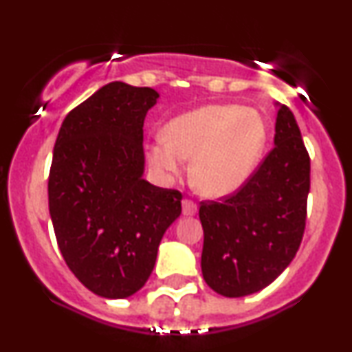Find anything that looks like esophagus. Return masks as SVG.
Here are the masks:
<instances>
[{"mask_svg": "<svg viewBox=\"0 0 352 352\" xmlns=\"http://www.w3.org/2000/svg\"><path fill=\"white\" fill-rule=\"evenodd\" d=\"M182 212H184V215H187V217L195 215V213H197V205L193 204L192 200L185 199L184 201H182Z\"/></svg>", "mask_w": 352, "mask_h": 352, "instance_id": "obj_1", "label": "esophagus"}]
</instances>
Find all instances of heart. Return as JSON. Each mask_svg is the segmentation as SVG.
<instances>
[{"label": "heart", "instance_id": "obj_1", "mask_svg": "<svg viewBox=\"0 0 352 352\" xmlns=\"http://www.w3.org/2000/svg\"><path fill=\"white\" fill-rule=\"evenodd\" d=\"M268 125L263 116L236 104H208L173 117L164 137L148 147L151 164L164 175L190 177L201 195L220 199L236 192L260 164Z\"/></svg>", "mask_w": 352, "mask_h": 352}]
</instances>
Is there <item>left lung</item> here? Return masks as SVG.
<instances>
[{
	"mask_svg": "<svg viewBox=\"0 0 352 352\" xmlns=\"http://www.w3.org/2000/svg\"><path fill=\"white\" fill-rule=\"evenodd\" d=\"M309 155L288 107L278 104L274 147L233 195L201 201V274L213 292H260L293 261L306 225Z\"/></svg>",
	"mask_w": 352,
	"mask_h": 352,
	"instance_id": "left-lung-1",
	"label": "left lung"
}]
</instances>
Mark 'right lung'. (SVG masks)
Here are the masks:
<instances>
[{
	"instance_id": "1",
	"label": "right lung",
	"mask_w": 352,
	"mask_h": 352,
	"mask_svg": "<svg viewBox=\"0 0 352 352\" xmlns=\"http://www.w3.org/2000/svg\"><path fill=\"white\" fill-rule=\"evenodd\" d=\"M159 92L109 82L74 107L59 129L47 182L64 261L102 298L139 292L157 250L182 213L179 190L144 179V120Z\"/></svg>"
}]
</instances>
